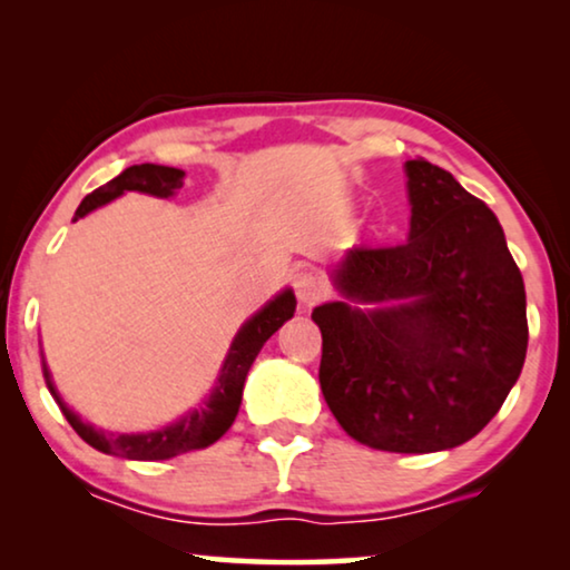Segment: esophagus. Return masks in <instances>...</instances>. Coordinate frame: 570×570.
<instances>
[{
	"label": "esophagus",
	"mask_w": 570,
	"mask_h": 570,
	"mask_svg": "<svg viewBox=\"0 0 570 570\" xmlns=\"http://www.w3.org/2000/svg\"><path fill=\"white\" fill-rule=\"evenodd\" d=\"M295 295H298L301 303L306 306H314L316 301H322L326 295V283L316 272H298L295 275Z\"/></svg>",
	"instance_id": "esophagus-1"
}]
</instances>
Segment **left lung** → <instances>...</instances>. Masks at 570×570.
Returning a JSON list of instances; mask_svg holds the SVG:
<instances>
[{
  "instance_id": "1",
  "label": "left lung",
  "mask_w": 570,
  "mask_h": 570,
  "mask_svg": "<svg viewBox=\"0 0 570 570\" xmlns=\"http://www.w3.org/2000/svg\"><path fill=\"white\" fill-rule=\"evenodd\" d=\"M410 238L357 246L324 303L322 394L371 449L431 454L478 435L527 357L524 279L498 217L449 170L407 160ZM361 302H389L365 312Z\"/></svg>"
}]
</instances>
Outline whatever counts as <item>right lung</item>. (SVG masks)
Wrapping results in <instances>:
<instances>
[{"label":"right lung","mask_w":570,"mask_h":570,"mask_svg":"<svg viewBox=\"0 0 570 570\" xmlns=\"http://www.w3.org/2000/svg\"><path fill=\"white\" fill-rule=\"evenodd\" d=\"M181 178H184V170L178 168L155 166V163L131 166L124 170V174L100 186V189L88 194V197L80 202V207H77L75 220H80V217L92 213V209L100 205H106V202L116 199L124 191H145V194H153V197H170L174 189H181ZM293 311H295V295L291 291H285L279 293L275 301H269L254 318H248L244 330L238 332V337L233 340L230 353L225 357V365L220 371V379H217L215 392L209 394L205 407L189 412V415L176 420L174 425H166L163 431H155V433L116 435V433L96 431V428L85 425L75 412H69L65 407V402H61L59 394L53 392L49 371H46V381H49L53 400L59 402V407L67 415L69 425H72L77 435H80L85 443H90L92 449L104 451V454L137 459V462H158V459H170V456L186 454V451L205 449L228 431L233 420L238 415L240 394H244V381H246L248 368H252L254 357L259 355L264 342H267L272 334H275L279 326L293 316Z\"/></svg>","instance_id":"1"}]
</instances>
